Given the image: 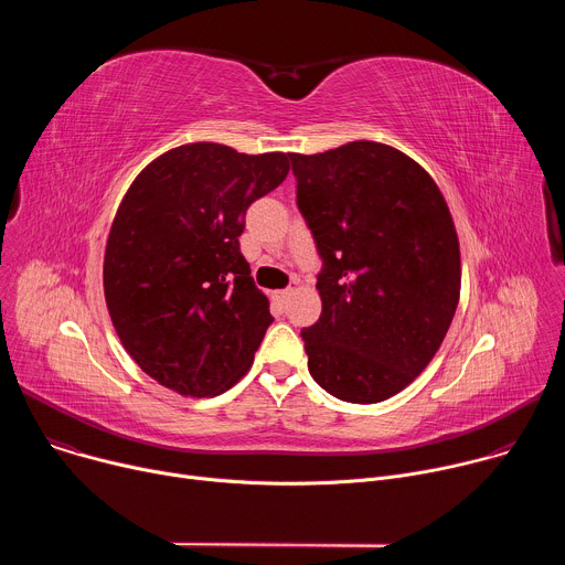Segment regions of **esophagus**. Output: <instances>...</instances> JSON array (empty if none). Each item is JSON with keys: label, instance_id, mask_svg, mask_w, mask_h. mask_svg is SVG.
I'll use <instances>...</instances> for the list:
<instances>
[{"label": "esophagus", "instance_id": "esophagus-1", "mask_svg": "<svg viewBox=\"0 0 565 565\" xmlns=\"http://www.w3.org/2000/svg\"><path fill=\"white\" fill-rule=\"evenodd\" d=\"M290 292H292L290 288H286V290H277V292H275V297H277V301H286V299L290 297Z\"/></svg>", "mask_w": 565, "mask_h": 565}]
</instances>
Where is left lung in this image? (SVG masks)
I'll return each instance as SVG.
<instances>
[{
	"label": "left lung",
	"mask_w": 565,
	"mask_h": 565,
	"mask_svg": "<svg viewBox=\"0 0 565 565\" xmlns=\"http://www.w3.org/2000/svg\"><path fill=\"white\" fill-rule=\"evenodd\" d=\"M297 207L324 262L321 315L301 331L312 380L373 405L440 349L460 297V248L434 179L395 147L355 140L290 153Z\"/></svg>",
	"instance_id": "left-lung-1"
}]
</instances>
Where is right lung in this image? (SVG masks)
<instances>
[{
  "mask_svg": "<svg viewBox=\"0 0 565 565\" xmlns=\"http://www.w3.org/2000/svg\"><path fill=\"white\" fill-rule=\"evenodd\" d=\"M288 158L190 142L127 190L105 248V299L125 351L158 384L212 397L253 366L273 315L238 236L248 207L288 177Z\"/></svg>",
  "mask_w": 565,
  "mask_h": 565,
  "instance_id": "obj_1",
  "label": "right lung"
}]
</instances>
